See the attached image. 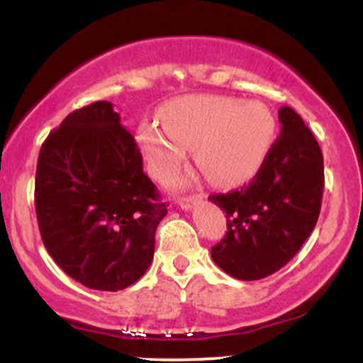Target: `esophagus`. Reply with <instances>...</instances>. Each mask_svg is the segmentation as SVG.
<instances>
[{"mask_svg":"<svg viewBox=\"0 0 363 363\" xmlns=\"http://www.w3.org/2000/svg\"><path fill=\"white\" fill-rule=\"evenodd\" d=\"M203 196L201 194H193V196H182V198L177 199V205L182 208V210H191L196 205V201H199Z\"/></svg>","mask_w":363,"mask_h":363,"instance_id":"1","label":"esophagus"}]
</instances>
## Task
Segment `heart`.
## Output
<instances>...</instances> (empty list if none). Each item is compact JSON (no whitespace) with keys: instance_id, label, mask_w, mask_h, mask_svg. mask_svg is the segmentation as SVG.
<instances>
[{"instance_id":"heart-1","label":"heart","mask_w":363,"mask_h":363,"mask_svg":"<svg viewBox=\"0 0 363 363\" xmlns=\"http://www.w3.org/2000/svg\"><path fill=\"white\" fill-rule=\"evenodd\" d=\"M162 129L145 123L138 143L153 177L165 181L193 150L194 162L215 186L249 181L261 167L274 138L272 112L259 102L218 95H193L167 104Z\"/></svg>"}]
</instances>
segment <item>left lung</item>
Listing matches in <instances>:
<instances>
[{
	"label": "left lung",
	"instance_id": "8db88e82",
	"mask_svg": "<svg viewBox=\"0 0 363 363\" xmlns=\"http://www.w3.org/2000/svg\"><path fill=\"white\" fill-rule=\"evenodd\" d=\"M278 119L280 136L256 177L240 189L208 198L227 215V235L211 247V257L237 280L277 273L301 251L319 218L323 152L291 107H281Z\"/></svg>",
	"mask_w": 363,
	"mask_h": 363
}]
</instances>
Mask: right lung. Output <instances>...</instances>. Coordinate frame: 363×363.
I'll return each instance as SVG.
<instances>
[{"label": "right lung", "instance_id": "add662e5", "mask_svg": "<svg viewBox=\"0 0 363 363\" xmlns=\"http://www.w3.org/2000/svg\"><path fill=\"white\" fill-rule=\"evenodd\" d=\"M35 213L48 252L82 285L118 291L147 272L167 203L111 102L73 111L49 133L37 160Z\"/></svg>", "mask_w": 363, "mask_h": 363}]
</instances>
